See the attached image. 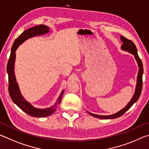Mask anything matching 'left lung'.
<instances>
[{
	"label": "left lung",
	"mask_w": 149,
	"mask_h": 149,
	"mask_svg": "<svg viewBox=\"0 0 149 149\" xmlns=\"http://www.w3.org/2000/svg\"><path fill=\"white\" fill-rule=\"evenodd\" d=\"M121 40L123 42V45H122V49L126 50V51H128L130 53H132L135 56V58L136 60H137V62L139 65V72H138V75H137V85H136V89L135 91V94L133 95V98L132 100H130V102L128 103L127 105L123 108V109L121 110L119 112L116 113L114 114L110 115V116H101V115H97L92 114V113L89 112L90 115H91L92 116L100 118V119H114V118H119L124 114L125 112H127V111L130 109V108L132 107L133 104H134L135 102L137 101V100L139 98L141 91H142V87H143V63L141 60L140 59L139 56L137 54V47L135 45V44L131 41L130 39H126L125 37L121 36Z\"/></svg>",
	"instance_id": "1"
}]
</instances>
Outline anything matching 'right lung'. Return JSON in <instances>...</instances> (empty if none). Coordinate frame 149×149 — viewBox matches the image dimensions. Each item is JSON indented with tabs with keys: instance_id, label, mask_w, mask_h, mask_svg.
Listing matches in <instances>:
<instances>
[{
	"instance_id": "add662e5",
	"label": "right lung",
	"mask_w": 149,
	"mask_h": 149,
	"mask_svg": "<svg viewBox=\"0 0 149 149\" xmlns=\"http://www.w3.org/2000/svg\"><path fill=\"white\" fill-rule=\"evenodd\" d=\"M49 28L45 25H39V26H35L32 28L24 31L19 36L16 38L14 42V44L12 47L10 56L8 59V64H7V73L8 75V92L11 99L15 104L20 109H22L24 112L28 114L30 116L36 118H43L47 117L51 115L56 110L57 107L60 104L61 102L64 91H62L60 93L58 99L56 102L52 107L46 108V109H37L29 104V102L24 100L22 95L20 94L18 86L16 83V77L14 75V62L16 59V50L26 39L30 37H34L35 35H39L42 34L47 33L49 31Z\"/></svg>"
}]
</instances>
